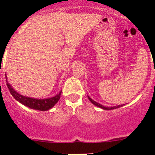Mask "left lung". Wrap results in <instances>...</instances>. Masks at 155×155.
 I'll return each instance as SVG.
<instances>
[{
  "instance_id": "obj_1",
  "label": "left lung",
  "mask_w": 155,
  "mask_h": 155,
  "mask_svg": "<svg viewBox=\"0 0 155 155\" xmlns=\"http://www.w3.org/2000/svg\"><path fill=\"white\" fill-rule=\"evenodd\" d=\"M87 98H88V99L90 100V102H91V103L93 104V105H96V106H98V107L101 108V109H105V110H112V109H118V108L122 107V106L124 105H116V106H113V107H105V106H104V105H101V104L98 103V102H96L95 101H94L93 99H91V98H90L89 96H87Z\"/></svg>"
}]
</instances>
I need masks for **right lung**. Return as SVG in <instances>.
<instances>
[{
	"label": "right lung",
	"mask_w": 155,
	"mask_h": 155,
	"mask_svg": "<svg viewBox=\"0 0 155 155\" xmlns=\"http://www.w3.org/2000/svg\"><path fill=\"white\" fill-rule=\"evenodd\" d=\"M7 79V78H6ZM7 81V86H8V89L10 91L11 94L12 96L17 100L18 102L21 103L22 105H25L27 107L30 108V109H35V110L39 111H46L53 108L56 103L59 101L60 98H61V91L57 95L52 98H43V99H39V98H30V97L23 96L21 94H19L18 92L14 89L9 83H8V80Z\"/></svg>",
	"instance_id": "right-lung-1"
}]
</instances>
